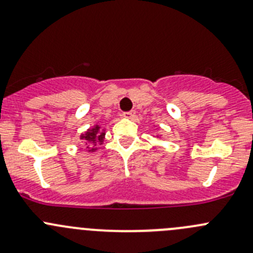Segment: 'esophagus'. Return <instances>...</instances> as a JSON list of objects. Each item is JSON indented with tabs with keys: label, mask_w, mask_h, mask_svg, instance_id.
<instances>
[{
	"label": "esophagus",
	"mask_w": 253,
	"mask_h": 253,
	"mask_svg": "<svg viewBox=\"0 0 253 253\" xmlns=\"http://www.w3.org/2000/svg\"><path fill=\"white\" fill-rule=\"evenodd\" d=\"M122 116H124L125 119H133V117L136 116V111L134 110L126 111V112H124V115H122Z\"/></svg>",
	"instance_id": "1"
}]
</instances>
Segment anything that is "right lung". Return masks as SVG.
<instances>
[{"mask_svg": "<svg viewBox=\"0 0 253 253\" xmlns=\"http://www.w3.org/2000/svg\"><path fill=\"white\" fill-rule=\"evenodd\" d=\"M99 129H100V127L99 126H95L94 128L88 129L85 133L82 134L81 139H83L85 143H90V144H94V145H96L98 143H103L105 133H104V131H99ZM93 149L94 148H91V150Z\"/></svg>", "mask_w": 253, "mask_h": 253, "instance_id": "1", "label": "right lung"}]
</instances>
